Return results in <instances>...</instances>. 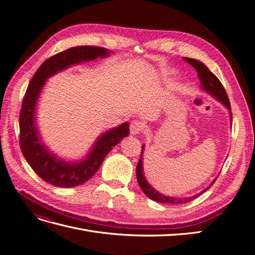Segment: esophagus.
Instances as JSON below:
<instances>
[{"instance_id":"esophagus-1","label":"esophagus","mask_w":255,"mask_h":255,"mask_svg":"<svg viewBox=\"0 0 255 255\" xmlns=\"http://www.w3.org/2000/svg\"><path fill=\"white\" fill-rule=\"evenodd\" d=\"M142 129H143V123L142 122L138 121V120H134V121L130 122L129 132L132 135H138Z\"/></svg>"}]
</instances>
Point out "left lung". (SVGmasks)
Here are the masks:
<instances>
[{
	"mask_svg": "<svg viewBox=\"0 0 255 255\" xmlns=\"http://www.w3.org/2000/svg\"><path fill=\"white\" fill-rule=\"evenodd\" d=\"M184 60L187 61L189 65H191L196 69V71L198 72V76L200 79V82H201V86L202 89L204 91H206L207 94L212 95L215 99H217L218 101H220L223 105H225L227 109L230 111V117L231 120H232V113H231V104L229 101L228 95L226 92L225 87L222 86L221 82L218 80L217 76H216L213 72H211L208 70V68L199 61L197 59L194 58H188V57H184ZM143 149L144 145L141 146V155L139 158V161H138L137 167H136V175H137V181L139 186L141 188V190L143 191V194L150 198L153 201H156L158 203H165V204H183V203H187L191 200H194L196 198H198L200 195H202L203 192H205L208 188H210L212 185L214 184V182L216 181V179L213 181V183L210 185V186L206 187L204 190H202L199 194L192 196V197H188V198H174V197H168L165 195H161L160 192H158L157 190L154 189L151 185L146 181V179L143 175V167H142V154H143Z\"/></svg>",
	"mask_w": 255,
	"mask_h": 255,
	"instance_id": "8db88e82",
	"label": "left lung"
}]
</instances>
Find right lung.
Here are the masks:
<instances>
[{"instance_id":"obj_1","label":"right lung","mask_w":255,"mask_h":255,"mask_svg":"<svg viewBox=\"0 0 255 255\" xmlns=\"http://www.w3.org/2000/svg\"><path fill=\"white\" fill-rule=\"evenodd\" d=\"M110 51L101 47L81 45L60 52L47 59L38 68L30 80L23 98L21 106L20 126V148L26 161L33 170L43 181L57 187H74L91 179L102 165L105 156L113 146L128 136V123L114 128L103 133L92 145L87 156L81 161H66L52 154L45 146L38 133L36 126V105L44 83L50 76L63 71L68 67L95 60L98 57H107Z\"/></svg>"}]
</instances>
